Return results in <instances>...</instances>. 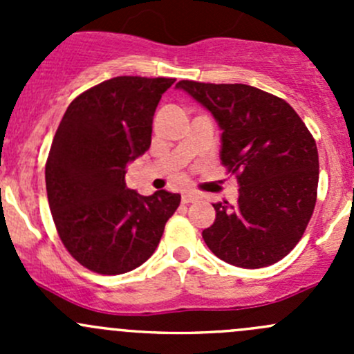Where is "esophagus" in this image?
<instances>
[{
  "label": "esophagus",
  "instance_id": "1",
  "mask_svg": "<svg viewBox=\"0 0 354 354\" xmlns=\"http://www.w3.org/2000/svg\"><path fill=\"white\" fill-rule=\"evenodd\" d=\"M197 200H198V195L190 194V192H188V194H183V197H181V202L183 203H194L197 202Z\"/></svg>",
  "mask_w": 354,
  "mask_h": 354
}]
</instances>
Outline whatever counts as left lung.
I'll return each mask as SVG.
<instances>
[{"mask_svg":"<svg viewBox=\"0 0 354 354\" xmlns=\"http://www.w3.org/2000/svg\"><path fill=\"white\" fill-rule=\"evenodd\" d=\"M223 130L221 160L240 183L238 202L212 203L216 221L202 236L231 266L260 269L301 240L317 202L315 138L284 99L245 84L180 80Z\"/></svg>","mask_w":354,"mask_h":354,"instance_id":"left-lung-1","label":"left lung"}]
</instances>
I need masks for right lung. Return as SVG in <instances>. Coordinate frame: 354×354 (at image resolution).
<instances>
[{"label":"right lung","instance_id":"add662e5","mask_svg":"<svg viewBox=\"0 0 354 354\" xmlns=\"http://www.w3.org/2000/svg\"><path fill=\"white\" fill-rule=\"evenodd\" d=\"M176 78L114 77L68 106L46 162V190L71 257L104 276L130 272L159 245L181 197L130 190L124 167L151 147L152 118Z\"/></svg>","mask_w":354,"mask_h":354}]
</instances>
